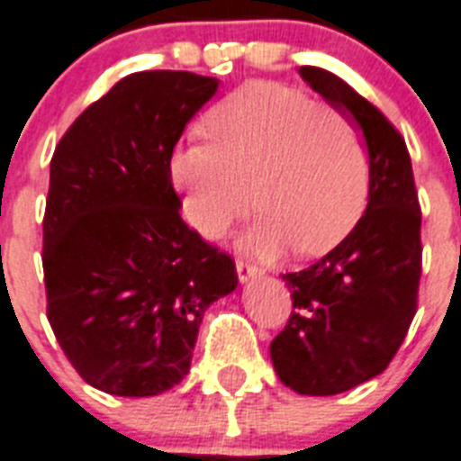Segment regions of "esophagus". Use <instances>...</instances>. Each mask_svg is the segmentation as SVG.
Masks as SVG:
<instances>
[{
  "label": "esophagus",
  "instance_id": "obj_1",
  "mask_svg": "<svg viewBox=\"0 0 461 461\" xmlns=\"http://www.w3.org/2000/svg\"><path fill=\"white\" fill-rule=\"evenodd\" d=\"M235 268H238L240 283H249V280L258 277V268H257V266H252V264H249V261H245V258H238V264H235Z\"/></svg>",
  "mask_w": 461,
  "mask_h": 461
}]
</instances>
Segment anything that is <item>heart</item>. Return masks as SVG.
<instances>
[{
	"label": "heart",
	"instance_id": "b5f03b06",
	"mask_svg": "<svg viewBox=\"0 0 461 461\" xmlns=\"http://www.w3.org/2000/svg\"><path fill=\"white\" fill-rule=\"evenodd\" d=\"M207 143H185L169 159L197 233L221 238L254 204L247 233L254 257L276 258L294 245L325 254L351 233L370 195V155L344 110L276 82L228 94L203 120Z\"/></svg>",
	"mask_w": 461,
	"mask_h": 461
}]
</instances>
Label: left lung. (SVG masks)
<instances>
[{
  "label": "left lung",
  "mask_w": 461,
  "mask_h": 461,
  "mask_svg": "<svg viewBox=\"0 0 461 461\" xmlns=\"http://www.w3.org/2000/svg\"><path fill=\"white\" fill-rule=\"evenodd\" d=\"M299 75L356 122L370 155L365 214L321 261L285 273L294 311L271 341L285 386L337 395L382 375L408 334L421 276V212L398 129L332 72L303 66Z\"/></svg>",
  "instance_id": "1"
}]
</instances>
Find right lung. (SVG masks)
I'll list each match as a JSON object with an SVG mask.
<instances>
[{
	"label": "right lung",
	"instance_id": "add662e5",
	"mask_svg": "<svg viewBox=\"0 0 461 461\" xmlns=\"http://www.w3.org/2000/svg\"><path fill=\"white\" fill-rule=\"evenodd\" d=\"M219 79H120L56 146L44 212L47 315L94 389L158 395L190 370L203 315L238 287L235 261L178 214L174 146Z\"/></svg>",
	"mask_w": 461,
	"mask_h": 461
}]
</instances>
